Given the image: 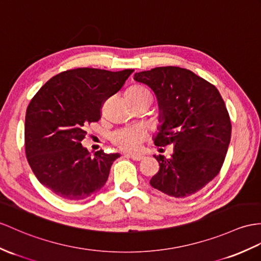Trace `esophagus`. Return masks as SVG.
Listing matches in <instances>:
<instances>
[{
  "mask_svg": "<svg viewBox=\"0 0 261 261\" xmlns=\"http://www.w3.org/2000/svg\"><path fill=\"white\" fill-rule=\"evenodd\" d=\"M129 156L133 161H136V162H139V161H143L144 160V156L143 155H135V154H132V155H127Z\"/></svg>",
  "mask_w": 261,
  "mask_h": 261,
  "instance_id": "esophagus-1",
  "label": "esophagus"
}]
</instances>
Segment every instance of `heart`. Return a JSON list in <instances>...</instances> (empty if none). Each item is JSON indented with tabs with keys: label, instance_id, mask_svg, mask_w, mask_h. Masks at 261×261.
<instances>
[{
	"label": "heart",
	"instance_id": "1",
	"mask_svg": "<svg viewBox=\"0 0 261 261\" xmlns=\"http://www.w3.org/2000/svg\"><path fill=\"white\" fill-rule=\"evenodd\" d=\"M127 93L141 95V94H149V92L145 87L135 85L128 88ZM146 137V133L141 127H125V128L118 129L113 133L112 141L117 147L127 151H136L141 148L142 143Z\"/></svg>",
	"mask_w": 261,
	"mask_h": 261
}]
</instances>
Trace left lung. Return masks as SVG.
I'll use <instances>...</instances> for the list:
<instances>
[{"instance_id":"1","label":"left lung","mask_w":261,"mask_h":261,"mask_svg":"<svg viewBox=\"0 0 261 261\" xmlns=\"http://www.w3.org/2000/svg\"><path fill=\"white\" fill-rule=\"evenodd\" d=\"M150 87L160 109L157 146L173 145L170 158L154 155L160 170L151 187L175 198L199 192L218 175L230 143L231 123L213 84L186 68L155 67L135 73Z\"/></svg>"}]
</instances>
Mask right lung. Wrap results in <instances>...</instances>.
Instances as JSON below:
<instances>
[{
    "label": "right lung",
    "mask_w": 261,
    "mask_h": 261,
    "mask_svg": "<svg viewBox=\"0 0 261 261\" xmlns=\"http://www.w3.org/2000/svg\"><path fill=\"white\" fill-rule=\"evenodd\" d=\"M133 69L75 68L55 75L32 98L25 116V152L43 186L65 200H82L105 185L120 156L92 155L81 142L100 118L101 104L117 93Z\"/></svg>",
    "instance_id": "obj_1"
}]
</instances>
